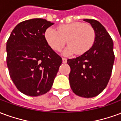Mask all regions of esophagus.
<instances>
[{
  "mask_svg": "<svg viewBox=\"0 0 121 121\" xmlns=\"http://www.w3.org/2000/svg\"><path fill=\"white\" fill-rule=\"evenodd\" d=\"M62 60H63V63H67V59H66V58H62Z\"/></svg>",
  "mask_w": 121,
  "mask_h": 121,
  "instance_id": "esophagus-1",
  "label": "esophagus"
}]
</instances>
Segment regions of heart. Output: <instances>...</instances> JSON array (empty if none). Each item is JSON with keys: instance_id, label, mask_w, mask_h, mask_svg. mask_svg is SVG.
<instances>
[{"instance_id": "obj_1", "label": "heart", "mask_w": 121, "mask_h": 121, "mask_svg": "<svg viewBox=\"0 0 121 121\" xmlns=\"http://www.w3.org/2000/svg\"><path fill=\"white\" fill-rule=\"evenodd\" d=\"M48 45L55 51H60L66 44L68 47L63 51L65 56L76 53L81 55L88 52L96 41V31L90 24L81 22L60 25L58 31L48 28L44 33Z\"/></svg>"}]
</instances>
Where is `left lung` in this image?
Returning <instances> with one entry per match:
<instances>
[{"mask_svg": "<svg viewBox=\"0 0 121 121\" xmlns=\"http://www.w3.org/2000/svg\"><path fill=\"white\" fill-rule=\"evenodd\" d=\"M96 31V41L91 49L76 58L67 60L69 76L74 93L92 98L102 93L111 77L115 55L113 42L105 28L96 20L84 19Z\"/></svg>", "mask_w": 121, "mask_h": 121, "instance_id": "8db88e82", "label": "left lung"}]
</instances>
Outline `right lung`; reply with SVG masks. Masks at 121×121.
Segmentation results:
<instances>
[{
    "label": "right lung",
    "mask_w": 121,
    "mask_h": 121,
    "mask_svg": "<svg viewBox=\"0 0 121 121\" xmlns=\"http://www.w3.org/2000/svg\"><path fill=\"white\" fill-rule=\"evenodd\" d=\"M53 22L32 19L14 28L6 43V62L17 89L31 96L50 91L62 59L51 48L44 33Z\"/></svg>",
    "instance_id": "1"
}]
</instances>
